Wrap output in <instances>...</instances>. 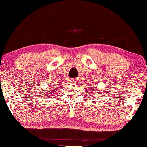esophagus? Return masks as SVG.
Segmentation results:
<instances>
[{
  "label": "esophagus",
  "mask_w": 147,
  "mask_h": 147,
  "mask_svg": "<svg viewBox=\"0 0 147 147\" xmlns=\"http://www.w3.org/2000/svg\"><path fill=\"white\" fill-rule=\"evenodd\" d=\"M70 82H71V84H75L76 83V80L75 79H71Z\"/></svg>",
  "instance_id": "esophagus-1"
}]
</instances>
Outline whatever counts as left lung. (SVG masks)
<instances>
[{"label": "left lung", "instance_id": "1", "mask_svg": "<svg viewBox=\"0 0 147 147\" xmlns=\"http://www.w3.org/2000/svg\"><path fill=\"white\" fill-rule=\"evenodd\" d=\"M94 88H94V87H92V89H90V91H91V90H94ZM93 92H94L93 91H91V93H93ZM98 93H99V92H98Z\"/></svg>", "mask_w": 147, "mask_h": 147}]
</instances>
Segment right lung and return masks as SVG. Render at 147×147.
<instances>
[{
	"instance_id": "1",
	"label": "right lung",
	"mask_w": 147,
	"mask_h": 147,
	"mask_svg": "<svg viewBox=\"0 0 147 147\" xmlns=\"http://www.w3.org/2000/svg\"><path fill=\"white\" fill-rule=\"evenodd\" d=\"M58 85L59 84H53V85H51L52 86H49V90H44V92H42V93L44 94L43 95H45V96H49L50 97L51 96V94L53 93V92H57V91H55V90H58Z\"/></svg>"
}]
</instances>
